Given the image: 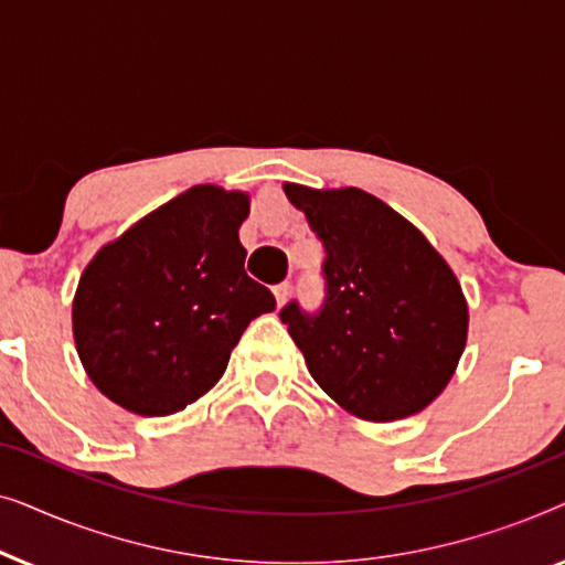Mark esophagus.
Here are the masks:
<instances>
[{
  "mask_svg": "<svg viewBox=\"0 0 565 565\" xmlns=\"http://www.w3.org/2000/svg\"><path fill=\"white\" fill-rule=\"evenodd\" d=\"M273 292H275V298H277V303H285V300H288V296H290V282H280V285H275L273 288Z\"/></svg>",
  "mask_w": 565,
  "mask_h": 565,
  "instance_id": "1",
  "label": "esophagus"
}]
</instances>
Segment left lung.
Listing matches in <instances>:
<instances>
[{
	"mask_svg": "<svg viewBox=\"0 0 565 565\" xmlns=\"http://www.w3.org/2000/svg\"><path fill=\"white\" fill-rule=\"evenodd\" d=\"M323 242L327 300L316 316L280 311L308 373L347 414L398 422L427 408L458 367L468 300L414 223L358 188L285 182Z\"/></svg>",
	"mask_w": 565,
	"mask_h": 565,
	"instance_id": "8db88e82",
	"label": "left lung"
}]
</instances>
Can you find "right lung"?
Listing matches in <instances>:
<instances>
[{"label":"right lung","mask_w":565,"mask_h":565,"mask_svg":"<svg viewBox=\"0 0 565 565\" xmlns=\"http://www.w3.org/2000/svg\"><path fill=\"white\" fill-rule=\"evenodd\" d=\"M249 192L195 184L99 249L76 285V352L97 391L138 416H169L226 373L275 296L244 269Z\"/></svg>","instance_id":"obj_1"}]
</instances>
